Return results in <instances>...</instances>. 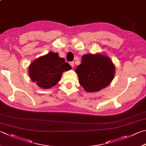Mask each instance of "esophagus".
Instances as JSON below:
<instances>
[{
	"label": "esophagus",
	"mask_w": 146,
	"mask_h": 146,
	"mask_svg": "<svg viewBox=\"0 0 146 146\" xmlns=\"http://www.w3.org/2000/svg\"><path fill=\"white\" fill-rule=\"evenodd\" d=\"M70 64L71 65V67H72V68L74 67V62H73V61L70 62Z\"/></svg>",
	"instance_id": "obj_1"
}]
</instances>
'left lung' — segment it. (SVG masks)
Instances as JSON below:
<instances>
[{
  "label": "left lung",
  "mask_w": 146,
  "mask_h": 146,
  "mask_svg": "<svg viewBox=\"0 0 146 146\" xmlns=\"http://www.w3.org/2000/svg\"><path fill=\"white\" fill-rule=\"evenodd\" d=\"M79 82L87 92L100 91L113 80L115 66L110 59L100 54H86L76 68Z\"/></svg>",
  "instance_id": "1"
}]
</instances>
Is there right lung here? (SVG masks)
<instances>
[{
    "mask_svg": "<svg viewBox=\"0 0 146 146\" xmlns=\"http://www.w3.org/2000/svg\"><path fill=\"white\" fill-rule=\"evenodd\" d=\"M71 69L64 58L59 57L57 53L50 52L31 63L29 68V76L39 87L49 89L59 82L64 71Z\"/></svg>",
    "mask_w": 146,
    "mask_h": 146,
    "instance_id": "add662e5",
    "label": "right lung"
}]
</instances>
